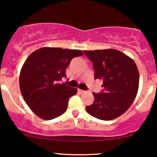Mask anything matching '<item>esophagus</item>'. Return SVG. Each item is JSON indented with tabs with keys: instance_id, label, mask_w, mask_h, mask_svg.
Instances as JSON below:
<instances>
[{
	"instance_id": "esophagus-1",
	"label": "esophagus",
	"mask_w": 157,
	"mask_h": 157,
	"mask_svg": "<svg viewBox=\"0 0 157 157\" xmlns=\"http://www.w3.org/2000/svg\"><path fill=\"white\" fill-rule=\"evenodd\" d=\"M77 91H78V92L80 93V94H83V93L86 92V91H85L84 90H82V89H77Z\"/></svg>"
}]
</instances>
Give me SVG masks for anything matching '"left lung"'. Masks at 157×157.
I'll use <instances>...</instances> for the list:
<instances>
[{
  "instance_id": "8db88e82",
  "label": "left lung",
  "mask_w": 157,
  "mask_h": 157,
  "mask_svg": "<svg viewBox=\"0 0 157 157\" xmlns=\"http://www.w3.org/2000/svg\"><path fill=\"white\" fill-rule=\"evenodd\" d=\"M93 63L94 79L103 81V89L93 93L94 100L86 106L90 115L102 120L118 117L128 109L138 91L140 75L134 61L116 49L84 51Z\"/></svg>"
}]
</instances>
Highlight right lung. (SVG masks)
<instances>
[{"label": "right lung", "instance_id": "1", "mask_svg": "<svg viewBox=\"0 0 157 157\" xmlns=\"http://www.w3.org/2000/svg\"><path fill=\"white\" fill-rule=\"evenodd\" d=\"M82 55L80 50L44 47L25 61L20 74V89L25 102L39 117L49 120L66 112L68 100L77 90L58 82L66 77L71 60Z\"/></svg>", "mask_w": 157, "mask_h": 157}]
</instances>
